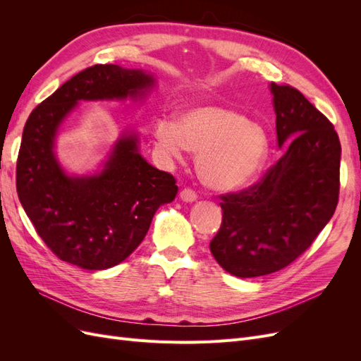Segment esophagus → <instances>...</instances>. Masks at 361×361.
Wrapping results in <instances>:
<instances>
[{
	"instance_id": "esophagus-1",
	"label": "esophagus",
	"mask_w": 361,
	"mask_h": 361,
	"mask_svg": "<svg viewBox=\"0 0 361 361\" xmlns=\"http://www.w3.org/2000/svg\"><path fill=\"white\" fill-rule=\"evenodd\" d=\"M180 199L183 202H194L197 200V192H195L192 188H183L180 191Z\"/></svg>"
}]
</instances>
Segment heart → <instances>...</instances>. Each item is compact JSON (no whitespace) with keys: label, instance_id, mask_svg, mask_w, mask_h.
Wrapping results in <instances>:
<instances>
[{"label":"heart","instance_id":"b5f03b06","mask_svg":"<svg viewBox=\"0 0 361 361\" xmlns=\"http://www.w3.org/2000/svg\"><path fill=\"white\" fill-rule=\"evenodd\" d=\"M155 140L169 157L180 158L185 149L197 154L202 180L216 190H236L253 180L269 150L264 128L233 106L220 104L190 106L178 123L158 120Z\"/></svg>","mask_w":361,"mask_h":361}]
</instances>
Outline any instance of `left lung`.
I'll list each match as a JSON object with an SVG mask.
<instances>
[{"mask_svg": "<svg viewBox=\"0 0 361 361\" xmlns=\"http://www.w3.org/2000/svg\"><path fill=\"white\" fill-rule=\"evenodd\" d=\"M279 146L285 155L259 182L221 194L223 221L209 244L236 277L290 265L330 221L341 188V141L333 123L292 85L271 82Z\"/></svg>", "mask_w": 361, "mask_h": 361, "instance_id": "left-lung-1", "label": "left lung"}]
</instances>
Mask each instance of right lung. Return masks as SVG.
I'll list each match as a JSON object with an SVG mask.
<instances>
[{"instance_id": "1", "label": "right lung", "mask_w": 361, "mask_h": 361, "mask_svg": "<svg viewBox=\"0 0 361 361\" xmlns=\"http://www.w3.org/2000/svg\"><path fill=\"white\" fill-rule=\"evenodd\" d=\"M154 84L138 69L94 64L60 85L31 111L16 162V190L42 241L60 260L82 269L123 262L143 241L158 207L178 194L176 179L138 154L123 135L101 174L69 178L52 146L60 123L78 101L125 99Z\"/></svg>"}]
</instances>
